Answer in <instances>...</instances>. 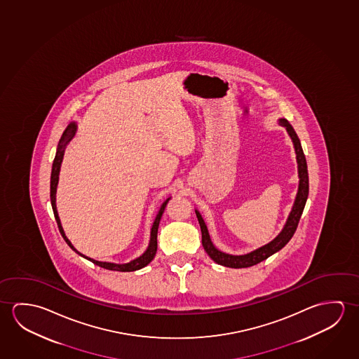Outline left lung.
I'll return each mask as SVG.
<instances>
[{"mask_svg": "<svg viewBox=\"0 0 359 359\" xmlns=\"http://www.w3.org/2000/svg\"><path fill=\"white\" fill-rule=\"evenodd\" d=\"M278 125L285 127L287 132H288V135H290L292 142H293V147H294V152H296L297 165H298V178H299L298 192H297L294 203H293L292 211H290V216L287 218V222H285L283 229L280 231V233L267 245L252 250L247 255H239V256L229 255V253H224L222 250H219L215 247L203 218L197 210H194L197 219H198L199 226H201L203 248L207 252V255L211 257L215 262L221 264V266H224V267L247 268L255 266L257 263L262 262L264 259H267L268 257H271L276 252L282 250L290 242V238L293 237V234L296 232L297 227H298V222L301 219L302 213H303L304 205L307 202L308 192H309L307 161H306L303 149H302L301 141H299L296 131L293 130V127H292L290 122L285 118H279Z\"/></svg>", "mask_w": 359, "mask_h": 359, "instance_id": "obj_1", "label": "left lung"}]
</instances>
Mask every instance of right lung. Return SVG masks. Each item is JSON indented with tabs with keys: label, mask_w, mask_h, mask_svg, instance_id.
<instances>
[{
	"label": "right lung",
	"mask_w": 359,
	"mask_h": 359,
	"mask_svg": "<svg viewBox=\"0 0 359 359\" xmlns=\"http://www.w3.org/2000/svg\"><path fill=\"white\" fill-rule=\"evenodd\" d=\"M76 132H77V122L72 121L66 130L63 131L62 136L60 138V142L57 144V149H56V156H55V160L52 163V171H51V187H50V197H51V205L52 210H53V215L56 218V222H57L58 229H60V233L62 236L63 239L66 241V243L71 247V250H74L77 255H80L81 257H83L86 259L91 261L92 263H95L100 267L104 268V269H109V271H117V272H133V271H138L141 268L146 267L148 263L151 262L156 256V252H157V232H158V226H160L161 218L162 215L165 210V205L168 203V201L171 199V197L165 199V202L161 205L160 211L156 216L154 219V226L151 228V238H149V243H148L147 250L143 252L142 255L140 257H137L135 259H132L130 262L127 263H112V262H101V261H96L93 258L85 256L80 253L79 250L74 248V245L71 243L65 231H63L62 224L60 221V217H58L57 207H56V194H57V186H58V178H60V171H61V165H62L63 156H65V149L67 147L72 138L76 136Z\"/></svg>",
	"instance_id": "add662e5"
}]
</instances>
